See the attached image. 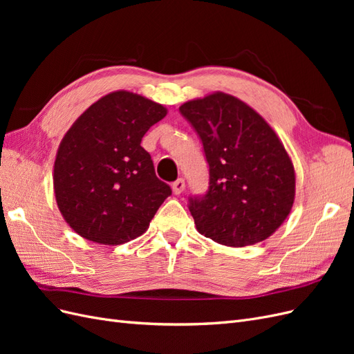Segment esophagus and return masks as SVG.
<instances>
[{"label":"esophagus","mask_w":354,"mask_h":354,"mask_svg":"<svg viewBox=\"0 0 354 354\" xmlns=\"http://www.w3.org/2000/svg\"><path fill=\"white\" fill-rule=\"evenodd\" d=\"M185 187H186V185H185V180L183 178H178V180H176L174 183H173V192H174L176 195L183 194Z\"/></svg>","instance_id":"34e87169"}]
</instances>
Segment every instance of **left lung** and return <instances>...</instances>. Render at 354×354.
I'll return each instance as SVG.
<instances>
[{"label":"left lung","instance_id":"left-lung-1","mask_svg":"<svg viewBox=\"0 0 354 354\" xmlns=\"http://www.w3.org/2000/svg\"><path fill=\"white\" fill-rule=\"evenodd\" d=\"M180 112L199 134L209 165L207 195L189 199L198 232L233 248L272 236L295 199L292 160L273 128L223 91L189 100Z\"/></svg>","mask_w":354,"mask_h":354}]
</instances>
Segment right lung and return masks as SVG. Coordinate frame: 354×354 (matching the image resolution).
<instances>
[{
    "instance_id": "obj_1",
    "label": "right lung",
    "mask_w": 354,
    "mask_h": 354,
    "mask_svg": "<svg viewBox=\"0 0 354 354\" xmlns=\"http://www.w3.org/2000/svg\"><path fill=\"white\" fill-rule=\"evenodd\" d=\"M167 108L118 90L80 115L62 138L53 187L71 229L100 245H121L143 234L171 189L140 146Z\"/></svg>"
}]
</instances>
